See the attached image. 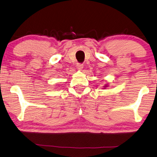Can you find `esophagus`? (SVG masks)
<instances>
[{"instance_id": "obj_1", "label": "esophagus", "mask_w": 157, "mask_h": 157, "mask_svg": "<svg viewBox=\"0 0 157 157\" xmlns=\"http://www.w3.org/2000/svg\"><path fill=\"white\" fill-rule=\"evenodd\" d=\"M76 67H78V69L79 70H82L83 68V64L82 63H78L76 64Z\"/></svg>"}]
</instances>
